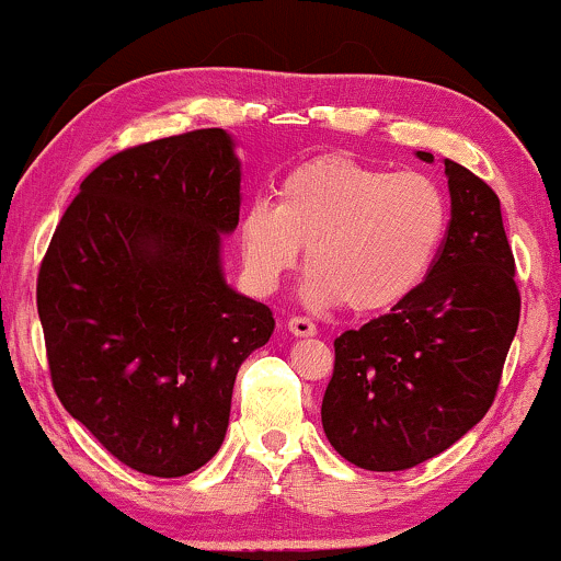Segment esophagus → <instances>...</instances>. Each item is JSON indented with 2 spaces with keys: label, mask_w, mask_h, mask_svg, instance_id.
I'll list each match as a JSON object with an SVG mask.
<instances>
[{
  "label": "esophagus",
  "mask_w": 561,
  "mask_h": 561,
  "mask_svg": "<svg viewBox=\"0 0 561 561\" xmlns=\"http://www.w3.org/2000/svg\"><path fill=\"white\" fill-rule=\"evenodd\" d=\"M287 330L293 332L295 337H311V334H317V324L306 317H293L287 321Z\"/></svg>",
  "instance_id": "obj_1"
}]
</instances>
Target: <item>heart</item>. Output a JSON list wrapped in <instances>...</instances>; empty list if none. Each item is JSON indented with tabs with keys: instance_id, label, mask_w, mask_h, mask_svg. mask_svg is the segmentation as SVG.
<instances>
[{
	"instance_id": "1",
	"label": "heart",
	"mask_w": 561,
	"mask_h": 561,
	"mask_svg": "<svg viewBox=\"0 0 561 561\" xmlns=\"http://www.w3.org/2000/svg\"><path fill=\"white\" fill-rule=\"evenodd\" d=\"M446 224V199L422 173L321 156L282 176L276 203L250 199L240 216L242 263L255 285L272 289L306 244L308 306L377 313L422 285Z\"/></svg>"
}]
</instances>
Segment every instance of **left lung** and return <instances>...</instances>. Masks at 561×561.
<instances>
[{"instance_id":"left-lung-1","label":"left lung","mask_w":561,"mask_h":561,"mask_svg":"<svg viewBox=\"0 0 561 561\" xmlns=\"http://www.w3.org/2000/svg\"><path fill=\"white\" fill-rule=\"evenodd\" d=\"M443 165L450 224L427 279L334 340L321 424L343 459L371 472L416 467L465 437L491 409L519 324L499 197L465 165Z\"/></svg>"}]
</instances>
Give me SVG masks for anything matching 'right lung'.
<instances>
[{
  "mask_svg": "<svg viewBox=\"0 0 561 561\" xmlns=\"http://www.w3.org/2000/svg\"><path fill=\"white\" fill-rule=\"evenodd\" d=\"M224 128L118 152L57 224L36 285L60 403L118 461L152 478L208 465L244 358L274 317L224 276L242 163Z\"/></svg>",
  "mask_w": 561,
  "mask_h": 561,
  "instance_id": "1",
  "label": "right lung"
}]
</instances>
